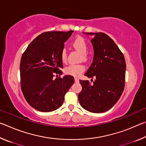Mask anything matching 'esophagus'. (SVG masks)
<instances>
[{
    "label": "esophagus",
    "instance_id": "1",
    "mask_svg": "<svg viewBox=\"0 0 146 146\" xmlns=\"http://www.w3.org/2000/svg\"><path fill=\"white\" fill-rule=\"evenodd\" d=\"M78 81H79L78 78H76V77H75V82L76 83H77V82H78Z\"/></svg>",
    "mask_w": 146,
    "mask_h": 146
}]
</instances>
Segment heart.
<instances>
[{"label": "heart", "instance_id": "1", "mask_svg": "<svg viewBox=\"0 0 146 146\" xmlns=\"http://www.w3.org/2000/svg\"><path fill=\"white\" fill-rule=\"evenodd\" d=\"M73 47L76 51L82 54L80 59L83 60H86L88 58V44L86 40L82 37L76 38L73 42ZM61 60L63 62H66L67 60V53L65 49H63L61 53ZM85 66L82 64H71L65 68V73L69 75L73 76H78L85 71Z\"/></svg>", "mask_w": 146, "mask_h": 146}]
</instances>
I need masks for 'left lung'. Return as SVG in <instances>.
<instances>
[{
  "label": "left lung",
  "instance_id": "1",
  "mask_svg": "<svg viewBox=\"0 0 146 146\" xmlns=\"http://www.w3.org/2000/svg\"><path fill=\"white\" fill-rule=\"evenodd\" d=\"M83 33L95 35L91 40L94 50L93 62L84 75L96 78L92 84L89 80H79L82 90L78 94V100L88 111L103 113L110 110L123 93L126 68L125 58L108 35Z\"/></svg>",
  "mask_w": 146,
  "mask_h": 146
}]
</instances>
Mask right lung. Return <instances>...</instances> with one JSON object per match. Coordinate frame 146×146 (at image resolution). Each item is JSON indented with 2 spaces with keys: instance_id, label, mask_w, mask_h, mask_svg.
<instances>
[{
  "instance_id": "right-lung-1",
  "label": "right lung",
  "mask_w": 146,
  "mask_h": 146,
  "mask_svg": "<svg viewBox=\"0 0 146 146\" xmlns=\"http://www.w3.org/2000/svg\"><path fill=\"white\" fill-rule=\"evenodd\" d=\"M73 31H49L39 35L29 44L20 64L21 90L32 108L42 112H50L62 105L64 96L75 82L74 77L62 75L61 53L64 42Z\"/></svg>"
}]
</instances>
